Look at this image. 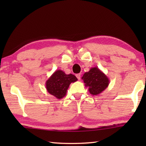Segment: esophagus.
I'll return each mask as SVG.
<instances>
[{"mask_svg": "<svg viewBox=\"0 0 146 146\" xmlns=\"http://www.w3.org/2000/svg\"><path fill=\"white\" fill-rule=\"evenodd\" d=\"M80 76H81V74H80V73L76 74V78H78V80H80Z\"/></svg>", "mask_w": 146, "mask_h": 146, "instance_id": "esophagus-1", "label": "esophagus"}]
</instances>
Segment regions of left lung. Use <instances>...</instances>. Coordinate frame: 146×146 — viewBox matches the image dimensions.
I'll list each match as a JSON object with an SVG mask.
<instances>
[{
    "label": "left lung",
    "mask_w": 146,
    "mask_h": 146,
    "mask_svg": "<svg viewBox=\"0 0 146 146\" xmlns=\"http://www.w3.org/2000/svg\"><path fill=\"white\" fill-rule=\"evenodd\" d=\"M82 79L86 87H88L90 93L98 95L108 87L110 80L104 73L97 67L91 68L88 72L84 74Z\"/></svg>",
    "instance_id": "1"
}]
</instances>
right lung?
Segmentation results:
<instances>
[{"label":"right lung","instance_id":"right-lung-1","mask_svg":"<svg viewBox=\"0 0 146 146\" xmlns=\"http://www.w3.org/2000/svg\"><path fill=\"white\" fill-rule=\"evenodd\" d=\"M77 78L73 75H67L62 70H56L47 80L46 88L48 92L57 99H61L66 95L70 84L77 81Z\"/></svg>","mask_w":146,"mask_h":146}]
</instances>
